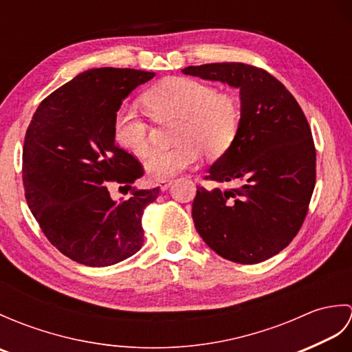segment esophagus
I'll use <instances>...</instances> for the list:
<instances>
[{"label":"esophagus","instance_id":"obj_1","mask_svg":"<svg viewBox=\"0 0 352 352\" xmlns=\"http://www.w3.org/2000/svg\"><path fill=\"white\" fill-rule=\"evenodd\" d=\"M172 183H174V180H162V182H159V186H160L162 190H168Z\"/></svg>","mask_w":352,"mask_h":352}]
</instances>
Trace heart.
<instances>
[{
	"mask_svg": "<svg viewBox=\"0 0 352 352\" xmlns=\"http://www.w3.org/2000/svg\"><path fill=\"white\" fill-rule=\"evenodd\" d=\"M144 102L155 121L178 119L175 142L169 149H155L145 169L155 180H166L201 160L206 153L219 159L233 146L241 125V107L231 94L216 92L203 81L170 77L144 95ZM113 138L126 151L146 155L151 149L149 124L130 106H121L111 121Z\"/></svg>",
	"mask_w": 352,
	"mask_h": 352,
	"instance_id": "obj_1",
	"label": "heart"
}]
</instances>
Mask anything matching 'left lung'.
Wrapping results in <instances>:
<instances>
[{
    "label": "left lung",
    "mask_w": 352,
    "mask_h": 352,
    "mask_svg": "<svg viewBox=\"0 0 352 352\" xmlns=\"http://www.w3.org/2000/svg\"><path fill=\"white\" fill-rule=\"evenodd\" d=\"M183 74L241 91L234 144L206 177L237 188L197 186L195 228L216 254L234 263L271 258L298 234L315 189L316 149L304 111L283 83L256 66L207 63Z\"/></svg>",
    "instance_id": "8db88e82"
}]
</instances>
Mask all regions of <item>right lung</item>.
<instances>
[{
	"instance_id": "obj_1",
	"label": "right lung",
	"mask_w": 352,
	"mask_h": 352,
	"mask_svg": "<svg viewBox=\"0 0 352 352\" xmlns=\"http://www.w3.org/2000/svg\"><path fill=\"white\" fill-rule=\"evenodd\" d=\"M154 76L89 69L48 95L28 125L22 149L27 204L48 241L77 263L115 265L144 243L142 214L160 189L134 188L144 168L116 145L111 121L130 92ZM107 181L124 184L131 198L111 200Z\"/></svg>"
}]
</instances>
